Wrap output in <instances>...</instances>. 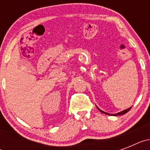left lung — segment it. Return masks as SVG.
Here are the masks:
<instances>
[{
  "label": "left lung",
  "mask_w": 150,
  "mask_h": 150,
  "mask_svg": "<svg viewBox=\"0 0 150 150\" xmlns=\"http://www.w3.org/2000/svg\"><path fill=\"white\" fill-rule=\"evenodd\" d=\"M97 108H98V109L99 110H100V112H102V113H104V114H106V115H109V116H119V115H123V114H125V113H126V112H128V111H129L130 110H131V108H132V107H129V108H128V109L125 110L121 111V112H117V113H116V114H110V113H108V112H104V111H103V110H100L98 107H97Z\"/></svg>",
  "instance_id": "8db88e82"
}]
</instances>
